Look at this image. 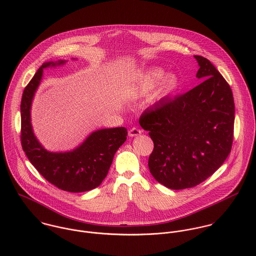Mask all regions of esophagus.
Segmentation results:
<instances>
[{"label":"esophagus","instance_id":"34e87169","mask_svg":"<svg viewBox=\"0 0 256 256\" xmlns=\"http://www.w3.org/2000/svg\"><path fill=\"white\" fill-rule=\"evenodd\" d=\"M141 134H142V130H140L139 128H136V127L130 129L129 132H128V135L130 137H136V136H139Z\"/></svg>","mask_w":256,"mask_h":256}]
</instances>
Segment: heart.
<instances>
[{"instance_id":"1","label":"heart","mask_w":256,"mask_h":256,"mask_svg":"<svg viewBox=\"0 0 256 256\" xmlns=\"http://www.w3.org/2000/svg\"><path fill=\"white\" fill-rule=\"evenodd\" d=\"M158 90L156 94L158 102L164 100L174 96L180 86V80L178 76L172 74L166 76L164 70L160 68H154L148 70L129 86V94L132 96L146 94L156 90L158 86Z\"/></svg>"}]
</instances>
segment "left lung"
<instances>
[{
    "label": "left lung",
    "mask_w": 256,
    "mask_h": 256,
    "mask_svg": "<svg viewBox=\"0 0 256 256\" xmlns=\"http://www.w3.org/2000/svg\"><path fill=\"white\" fill-rule=\"evenodd\" d=\"M194 58L201 84L148 108L139 120L154 142L148 164L152 176L176 190L211 176L228 158L234 137L232 90L208 59Z\"/></svg>",
    "instance_id": "obj_1"
}]
</instances>
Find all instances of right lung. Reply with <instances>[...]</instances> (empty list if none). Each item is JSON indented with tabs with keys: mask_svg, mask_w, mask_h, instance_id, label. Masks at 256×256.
Instances as JSON below:
<instances>
[{
	"mask_svg": "<svg viewBox=\"0 0 256 256\" xmlns=\"http://www.w3.org/2000/svg\"><path fill=\"white\" fill-rule=\"evenodd\" d=\"M67 62L58 60L43 63L24 88L20 104V139L30 162L46 180L62 190L78 193L94 189L102 182L115 152L127 139V129L116 127L96 130L78 146L65 152L48 150L39 142L32 124V106L43 70L63 66Z\"/></svg>",
	"mask_w": 256,
	"mask_h": 256,
	"instance_id": "obj_1",
	"label": "right lung"
}]
</instances>
